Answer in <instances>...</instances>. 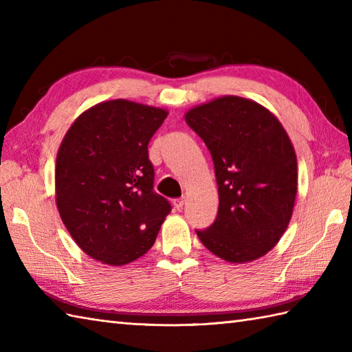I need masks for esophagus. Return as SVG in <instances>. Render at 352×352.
Returning a JSON list of instances; mask_svg holds the SVG:
<instances>
[{
    "label": "esophagus",
    "mask_w": 352,
    "mask_h": 352,
    "mask_svg": "<svg viewBox=\"0 0 352 352\" xmlns=\"http://www.w3.org/2000/svg\"><path fill=\"white\" fill-rule=\"evenodd\" d=\"M184 197L183 198H177V199H174V208L175 210H182L183 208V206H184Z\"/></svg>",
    "instance_id": "esophagus-1"
}]
</instances>
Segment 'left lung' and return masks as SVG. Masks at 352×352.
I'll use <instances>...</instances> for the list:
<instances>
[{"label": "left lung", "instance_id": "8db88e82", "mask_svg": "<svg viewBox=\"0 0 352 352\" xmlns=\"http://www.w3.org/2000/svg\"><path fill=\"white\" fill-rule=\"evenodd\" d=\"M186 122L212 154L219 208L197 230L199 241L230 263L263 257L294 213L298 163L278 119L258 102L227 95L190 109Z\"/></svg>", "mask_w": 352, "mask_h": 352}]
</instances>
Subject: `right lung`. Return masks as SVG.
I'll return each instance as SVG.
<instances>
[{"mask_svg": "<svg viewBox=\"0 0 352 352\" xmlns=\"http://www.w3.org/2000/svg\"><path fill=\"white\" fill-rule=\"evenodd\" d=\"M166 116L164 109L111 100L83 111L65 134L56 204L89 257L122 266L154 245L172 207L154 192L148 144Z\"/></svg>", "mask_w": 352, "mask_h": 352, "instance_id": "right-lung-1", "label": "right lung"}]
</instances>
